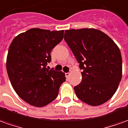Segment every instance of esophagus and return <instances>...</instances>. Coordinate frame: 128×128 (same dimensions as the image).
<instances>
[{
  "label": "esophagus",
  "mask_w": 128,
  "mask_h": 128,
  "mask_svg": "<svg viewBox=\"0 0 128 128\" xmlns=\"http://www.w3.org/2000/svg\"><path fill=\"white\" fill-rule=\"evenodd\" d=\"M70 72H67L66 73V78H68L70 76Z\"/></svg>",
  "instance_id": "obj_1"
}]
</instances>
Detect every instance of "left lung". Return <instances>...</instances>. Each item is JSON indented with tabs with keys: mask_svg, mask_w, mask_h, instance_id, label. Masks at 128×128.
Wrapping results in <instances>:
<instances>
[{
	"mask_svg": "<svg viewBox=\"0 0 128 128\" xmlns=\"http://www.w3.org/2000/svg\"><path fill=\"white\" fill-rule=\"evenodd\" d=\"M64 39L83 70L82 82L74 87L77 98L91 106L106 102L122 78L119 48L107 35L95 28L66 30Z\"/></svg>",
	"mask_w": 128,
	"mask_h": 128,
	"instance_id": "obj_1",
	"label": "left lung"
}]
</instances>
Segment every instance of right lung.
I'll use <instances>...</instances> for the list:
<instances>
[{"instance_id": "right-lung-1", "label": "right lung", "mask_w": 128, "mask_h": 128, "mask_svg": "<svg viewBox=\"0 0 128 128\" xmlns=\"http://www.w3.org/2000/svg\"><path fill=\"white\" fill-rule=\"evenodd\" d=\"M64 30L31 28L15 37L9 47L6 68L15 92L32 106L42 107L56 98L65 74L49 70L51 52L63 38Z\"/></svg>"}]
</instances>
